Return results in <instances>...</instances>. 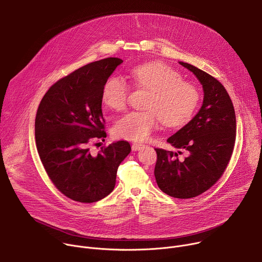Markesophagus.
Returning a JSON list of instances; mask_svg holds the SVG:
<instances>
[{
    "label": "esophagus",
    "mask_w": 262,
    "mask_h": 262,
    "mask_svg": "<svg viewBox=\"0 0 262 262\" xmlns=\"http://www.w3.org/2000/svg\"><path fill=\"white\" fill-rule=\"evenodd\" d=\"M144 146V144H142V143H134L133 145H132V149H133V151H138L140 148H142Z\"/></svg>",
    "instance_id": "1"
}]
</instances>
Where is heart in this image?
<instances>
[{"label":"heart","mask_w":262,"mask_h":262,"mask_svg":"<svg viewBox=\"0 0 262 262\" xmlns=\"http://www.w3.org/2000/svg\"><path fill=\"white\" fill-rule=\"evenodd\" d=\"M136 84L151 91L144 112H130L121 117L114 126L117 137L144 141L158 127L162 120L165 125L178 127L193 116L199 101L197 88L183 82L181 74L170 66L152 62L136 66L132 70ZM128 85L119 77L108 78L101 91L102 102L113 111H123L127 104Z\"/></svg>","instance_id":"obj_1"}]
</instances>
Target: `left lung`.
I'll list each match as a JSON object with an SVG mask.
<instances>
[{"mask_svg": "<svg viewBox=\"0 0 262 262\" xmlns=\"http://www.w3.org/2000/svg\"><path fill=\"white\" fill-rule=\"evenodd\" d=\"M178 63L202 85L203 102L192 120L167 139L176 152L156 148L155 176L165 194L188 199L211 188L225 171L234 147L236 118L226 89L216 79L194 65ZM182 151L187 158L179 160Z\"/></svg>", "mask_w": 262, "mask_h": 262, "instance_id": "8db88e82", "label": "left lung"}]
</instances>
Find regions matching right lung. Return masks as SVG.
Listing matches in <instances>:
<instances>
[{
    "instance_id": "right-lung-1",
    "label": "right lung",
    "mask_w": 262,
    "mask_h": 262,
    "mask_svg": "<svg viewBox=\"0 0 262 262\" xmlns=\"http://www.w3.org/2000/svg\"><path fill=\"white\" fill-rule=\"evenodd\" d=\"M123 61L106 58L87 64L54 84L35 119V140L43 167L66 197L83 203L101 200L114 190L130 145L117 141L92 156L89 142L105 138L101 91Z\"/></svg>"
}]
</instances>
